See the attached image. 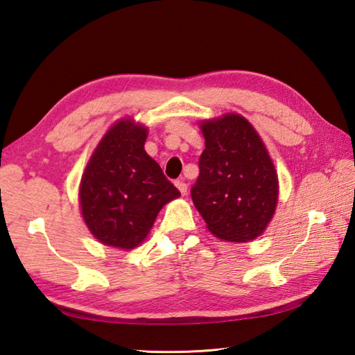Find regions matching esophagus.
Returning <instances> with one entry per match:
<instances>
[{
	"label": "esophagus",
	"mask_w": 355,
	"mask_h": 355,
	"mask_svg": "<svg viewBox=\"0 0 355 355\" xmlns=\"http://www.w3.org/2000/svg\"><path fill=\"white\" fill-rule=\"evenodd\" d=\"M175 186L178 187V191L182 192V195H186V192H187V184H186L184 182H180V180H178V182H175Z\"/></svg>",
	"instance_id": "esophagus-1"
}]
</instances>
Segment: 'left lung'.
Returning a JSON list of instances; mask_svg holds the SVG:
<instances>
[{"instance_id":"obj_1","label":"left lung","mask_w":355,"mask_h":355,"mask_svg":"<svg viewBox=\"0 0 355 355\" xmlns=\"http://www.w3.org/2000/svg\"><path fill=\"white\" fill-rule=\"evenodd\" d=\"M206 148L191 195L212 235L247 243L262 235L277 205V173L252 123L229 112L200 123Z\"/></svg>"}]
</instances>
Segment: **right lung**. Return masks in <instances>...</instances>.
Returning a JSON list of instances; mask_svg holds the SVG:
<instances>
[{
	"mask_svg": "<svg viewBox=\"0 0 355 355\" xmlns=\"http://www.w3.org/2000/svg\"><path fill=\"white\" fill-rule=\"evenodd\" d=\"M148 130L132 119L112 125L80 180L82 216L99 243L131 250L153 227L162 207L180 197L145 150Z\"/></svg>",
	"mask_w": 355,
	"mask_h": 355,
	"instance_id": "add662e5",
	"label": "right lung"
}]
</instances>
